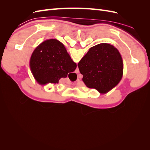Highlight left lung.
Wrapping results in <instances>:
<instances>
[{
	"instance_id": "1",
	"label": "left lung",
	"mask_w": 150,
	"mask_h": 150,
	"mask_svg": "<svg viewBox=\"0 0 150 150\" xmlns=\"http://www.w3.org/2000/svg\"><path fill=\"white\" fill-rule=\"evenodd\" d=\"M78 66L86 86L102 94L115 88L120 83L123 72V62L120 52L107 43L91 47Z\"/></svg>"
}]
</instances>
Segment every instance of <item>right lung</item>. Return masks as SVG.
I'll use <instances>...</instances> for the list:
<instances>
[{"label": "right lung", "instance_id": "right-lung-1", "mask_svg": "<svg viewBox=\"0 0 150 150\" xmlns=\"http://www.w3.org/2000/svg\"><path fill=\"white\" fill-rule=\"evenodd\" d=\"M29 64L35 79L42 85L58 83L77 67L64 45L54 39L45 40L35 49Z\"/></svg>", "mask_w": 150, "mask_h": 150}]
</instances>
